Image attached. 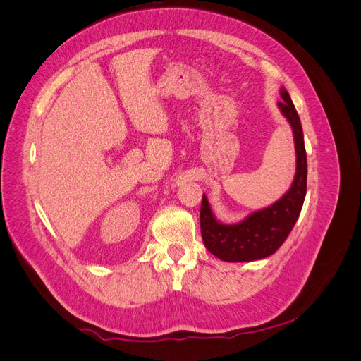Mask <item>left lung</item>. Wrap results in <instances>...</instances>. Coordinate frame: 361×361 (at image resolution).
I'll use <instances>...</instances> for the list:
<instances>
[{"instance_id": "left-lung-1", "label": "left lung", "mask_w": 361, "mask_h": 361, "mask_svg": "<svg viewBox=\"0 0 361 361\" xmlns=\"http://www.w3.org/2000/svg\"><path fill=\"white\" fill-rule=\"evenodd\" d=\"M280 110L293 130L297 152V173L290 190L274 204L247 216L244 221L226 226L218 223L207 199L203 195L200 207V228L204 247L226 262H250L271 256L286 241L297 223L307 191V157H305L300 116L286 89H281Z\"/></svg>"}]
</instances>
